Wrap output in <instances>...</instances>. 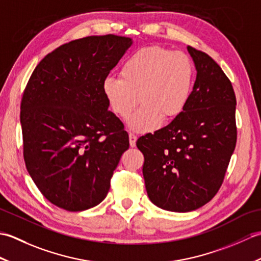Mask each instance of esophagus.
<instances>
[{"instance_id": "1", "label": "esophagus", "mask_w": 261, "mask_h": 261, "mask_svg": "<svg viewBox=\"0 0 261 261\" xmlns=\"http://www.w3.org/2000/svg\"><path fill=\"white\" fill-rule=\"evenodd\" d=\"M129 142L131 147H136V142H137V136L134 134H129Z\"/></svg>"}]
</instances>
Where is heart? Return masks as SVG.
Segmentation results:
<instances>
[{"instance_id": "obj_1", "label": "heart", "mask_w": 261, "mask_h": 261, "mask_svg": "<svg viewBox=\"0 0 261 261\" xmlns=\"http://www.w3.org/2000/svg\"><path fill=\"white\" fill-rule=\"evenodd\" d=\"M119 76L103 82L110 109L126 119L140 99L142 105L130 118L129 125L149 132L158 127L163 118L173 120L184 111L192 95L195 69L187 54L150 46L130 55Z\"/></svg>"}]
</instances>
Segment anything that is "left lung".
Here are the masks:
<instances>
[{
	"mask_svg": "<svg viewBox=\"0 0 261 261\" xmlns=\"http://www.w3.org/2000/svg\"><path fill=\"white\" fill-rule=\"evenodd\" d=\"M196 81L184 111L153 135L140 137L142 174L149 198L167 211L190 212L222 186L237 143L236 94L207 54L187 47Z\"/></svg>",
	"mask_w": 261,
	"mask_h": 261,
	"instance_id": "8db88e82",
	"label": "left lung"
}]
</instances>
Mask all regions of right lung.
<instances>
[{
	"mask_svg": "<svg viewBox=\"0 0 261 261\" xmlns=\"http://www.w3.org/2000/svg\"><path fill=\"white\" fill-rule=\"evenodd\" d=\"M130 38L91 36L59 46L32 71L21 99L25 167L49 202L70 212L107 196L129 136L103 93Z\"/></svg>",
	"mask_w": 261,
	"mask_h": 261,
	"instance_id": "1",
	"label": "right lung"
}]
</instances>
